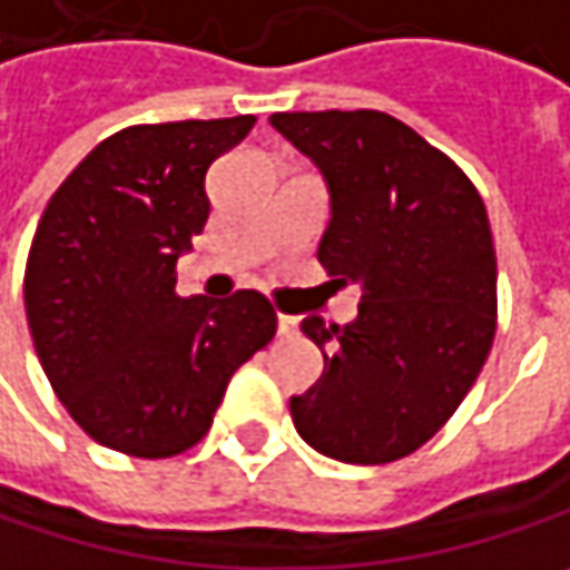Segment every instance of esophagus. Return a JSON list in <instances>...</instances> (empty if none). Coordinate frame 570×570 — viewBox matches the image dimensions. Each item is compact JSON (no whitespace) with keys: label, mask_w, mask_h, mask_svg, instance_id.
<instances>
[{"label":"esophagus","mask_w":570,"mask_h":570,"mask_svg":"<svg viewBox=\"0 0 570 570\" xmlns=\"http://www.w3.org/2000/svg\"><path fill=\"white\" fill-rule=\"evenodd\" d=\"M277 333H281V336H293V333H296V316L281 313V316H277Z\"/></svg>","instance_id":"obj_1"}]
</instances>
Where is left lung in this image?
<instances>
[{"mask_svg": "<svg viewBox=\"0 0 570 570\" xmlns=\"http://www.w3.org/2000/svg\"><path fill=\"white\" fill-rule=\"evenodd\" d=\"M330 188L320 264L362 289L358 316L299 330L323 379L289 397L296 434L342 463H391L438 434L495 336V250L476 185L382 110L274 114Z\"/></svg>", "mask_w": 570, "mask_h": 570, "instance_id": "left-lung-1", "label": "left lung"}]
</instances>
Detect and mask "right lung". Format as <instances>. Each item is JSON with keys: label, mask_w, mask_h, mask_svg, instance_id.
Listing matches in <instances>:
<instances>
[{"label": "right lung", "mask_w": 570, "mask_h": 570, "mask_svg": "<svg viewBox=\"0 0 570 570\" xmlns=\"http://www.w3.org/2000/svg\"><path fill=\"white\" fill-rule=\"evenodd\" d=\"M257 117L146 124L107 136L51 195L26 264L38 362L80 428L163 460L208 434L232 375L277 333L257 289L176 293L208 222V166Z\"/></svg>", "instance_id": "1"}]
</instances>
